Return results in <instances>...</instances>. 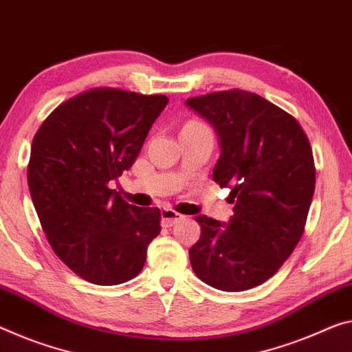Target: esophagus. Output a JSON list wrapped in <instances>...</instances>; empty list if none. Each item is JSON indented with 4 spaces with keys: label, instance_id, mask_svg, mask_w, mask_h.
I'll return each instance as SVG.
<instances>
[{
    "label": "esophagus",
    "instance_id": "34e87169",
    "mask_svg": "<svg viewBox=\"0 0 352 352\" xmlns=\"http://www.w3.org/2000/svg\"><path fill=\"white\" fill-rule=\"evenodd\" d=\"M180 219H183V214L177 213L175 210L172 208H163L161 210V224L163 227H172Z\"/></svg>",
    "mask_w": 352,
    "mask_h": 352
}]
</instances>
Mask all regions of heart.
I'll use <instances>...</instances> for the list:
<instances>
[{"label":"heart","instance_id":"b5f03b06","mask_svg":"<svg viewBox=\"0 0 352 352\" xmlns=\"http://www.w3.org/2000/svg\"><path fill=\"white\" fill-rule=\"evenodd\" d=\"M191 125H200V124H191Z\"/></svg>","mask_w":352,"mask_h":352}]
</instances>
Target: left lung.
I'll return each mask as SVG.
<instances>
[{
  "label": "left lung",
  "instance_id": "obj_1",
  "mask_svg": "<svg viewBox=\"0 0 352 352\" xmlns=\"http://www.w3.org/2000/svg\"><path fill=\"white\" fill-rule=\"evenodd\" d=\"M214 128L221 155L213 180L230 188L228 222L196 216L189 249L206 285L244 292L274 276L299 243L315 192L310 142L298 120L252 92L222 91L186 100Z\"/></svg>",
  "mask_w": 352,
  "mask_h": 352
}]
</instances>
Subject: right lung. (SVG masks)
I'll return each instance as SVG.
<instances>
[{
  "instance_id": "add662e5",
  "label": "right lung",
  "mask_w": 352,
  "mask_h": 352,
  "mask_svg": "<svg viewBox=\"0 0 352 352\" xmlns=\"http://www.w3.org/2000/svg\"><path fill=\"white\" fill-rule=\"evenodd\" d=\"M166 96L92 89L59 104L31 146L28 186L54 254L96 285L136 277L161 232L160 208L109 188L135 163Z\"/></svg>"
}]
</instances>
